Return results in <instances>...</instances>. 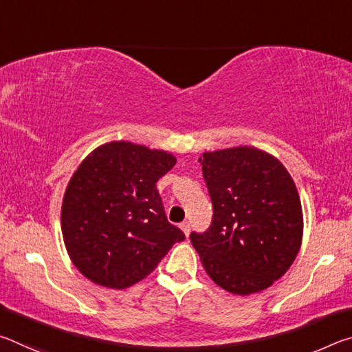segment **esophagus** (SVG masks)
<instances>
[{
  "instance_id": "obj_1",
  "label": "esophagus",
  "mask_w": 352,
  "mask_h": 352,
  "mask_svg": "<svg viewBox=\"0 0 352 352\" xmlns=\"http://www.w3.org/2000/svg\"><path fill=\"white\" fill-rule=\"evenodd\" d=\"M180 228H182V231L184 233V236H189V231H190V225H189V222H183V223H180Z\"/></svg>"
}]
</instances>
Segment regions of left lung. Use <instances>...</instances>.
Returning a JSON list of instances; mask_svg holds the SVG:
<instances>
[{
    "label": "left lung",
    "mask_w": 352,
    "mask_h": 352,
    "mask_svg": "<svg viewBox=\"0 0 352 352\" xmlns=\"http://www.w3.org/2000/svg\"><path fill=\"white\" fill-rule=\"evenodd\" d=\"M212 201V222L190 242L219 287L261 292L294 264L302 239L298 189L283 163L261 148L205 152L200 160Z\"/></svg>",
    "instance_id": "obj_1"
}]
</instances>
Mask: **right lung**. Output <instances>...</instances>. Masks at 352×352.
Returning a JSON list of instances; mask_svg holds the SVG:
<instances>
[{"label":"right lung","mask_w":352,"mask_h":352,"mask_svg":"<svg viewBox=\"0 0 352 352\" xmlns=\"http://www.w3.org/2000/svg\"><path fill=\"white\" fill-rule=\"evenodd\" d=\"M177 163L174 155L129 141H111L85 157L62 204V234L83 276L126 289L157 269L180 228L168 222L157 182Z\"/></svg>","instance_id":"add662e5"}]
</instances>
